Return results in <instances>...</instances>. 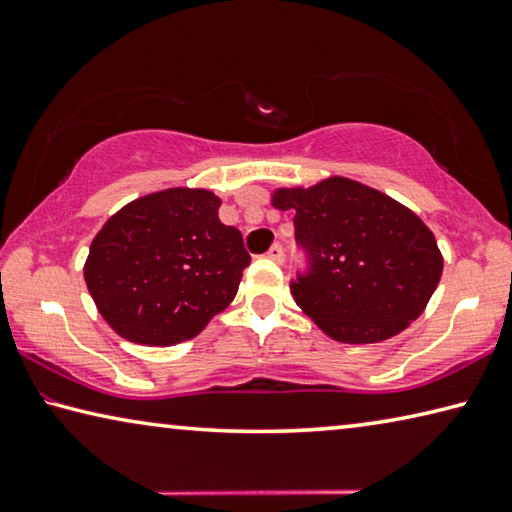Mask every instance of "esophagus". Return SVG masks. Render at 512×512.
<instances>
[{
    "instance_id": "esophagus-1",
    "label": "esophagus",
    "mask_w": 512,
    "mask_h": 512,
    "mask_svg": "<svg viewBox=\"0 0 512 512\" xmlns=\"http://www.w3.org/2000/svg\"><path fill=\"white\" fill-rule=\"evenodd\" d=\"M268 257H271L273 259V262H284V248L280 246V244H273L271 248H268V253H266Z\"/></svg>"
}]
</instances>
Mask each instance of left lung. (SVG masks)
I'll list each match as a JSON object with an SVG mask.
<instances>
[{
	"label": "left lung",
	"mask_w": 512,
	"mask_h": 512,
	"mask_svg": "<svg viewBox=\"0 0 512 512\" xmlns=\"http://www.w3.org/2000/svg\"><path fill=\"white\" fill-rule=\"evenodd\" d=\"M293 210L307 266L291 280L298 307L341 343H377L422 314L443 275L431 230L391 196L350 178L277 189Z\"/></svg>",
	"instance_id": "1"
}]
</instances>
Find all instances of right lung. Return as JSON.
<instances>
[{"mask_svg": "<svg viewBox=\"0 0 512 512\" xmlns=\"http://www.w3.org/2000/svg\"><path fill=\"white\" fill-rule=\"evenodd\" d=\"M205 189H164L110 216L90 246L85 284L124 339L173 345L194 339L237 296L250 264L244 237L219 221Z\"/></svg>", "mask_w": 512, "mask_h": 512, "instance_id": "obj_1", "label": "right lung"}]
</instances>
